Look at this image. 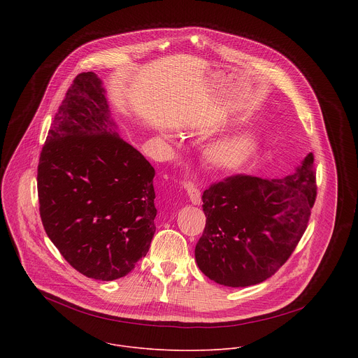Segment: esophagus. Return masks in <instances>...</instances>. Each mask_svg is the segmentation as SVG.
Here are the masks:
<instances>
[{
    "mask_svg": "<svg viewBox=\"0 0 358 358\" xmlns=\"http://www.w3.org/2000/svg\"><path fill=\"white\" fill-rule=\"evenodd\" d=\"M187 195L194 206H199L201 203V192L195 187H187Z\"/></svg>",
    "mask_w": 358,
    "mask_h": 358,
    "instance_id": "1",
    "label": "esophagus"
}]
</instances>
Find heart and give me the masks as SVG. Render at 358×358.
<instances>
[{"instance_id": "b5f03b06", "label": "heart", "mask_w": 358, "mask_h": 358, "mask_svg": "<svg viewBox=\"0 0 358 358\" xmlns=\"http://www.w3.org/2000/svg\"><path fill=\"white\" fill-rule=\"evenodd\" d=\"M262 136L255 129H241L213 140L206 150V162L222 171L239 170L259 155Z\"/></svg>"}]
</instances>
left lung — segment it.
Masks as SVG:
<instances>
[{
	"label": "left lung",
	"instance_id": "8db88e82",
	"mask_svg": "<svg viewBox=\"0 0 358 358\" xmlns=\"http://www.w3.org/2000/svg\"><path fill=\"white\" fill-rule=\"evenodd\" d=\"M312 152L283 178L234 176L202 194L207 224L195 261L211 280L245 287L261 283L289 259L316 199Z\"/></svg>",
	"mask_w": 358,
	"mask_h": 358
}]
</instances>
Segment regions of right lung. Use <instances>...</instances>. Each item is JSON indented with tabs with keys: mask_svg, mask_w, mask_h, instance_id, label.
<instances>
[{
	"mask_svg": "<svg viewBox=\"0 0 358 358\" xmlns=\"http://www.w3.org/2000/svg\"><path fill=\"white\" fill-rule=\"evenodd\" d=\"M155 174L119 136L101 79L78 75L50 124L36 178L45 232L72 268L109 282L145 257L156 232Z\"/></svg>",
	"mask_w": 358,
	"mask_h": 358,
	"instance_id": "1",
	"label": "right lung"
}]
</instances>
